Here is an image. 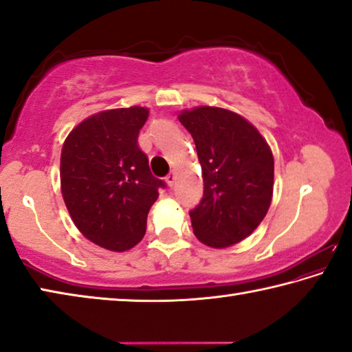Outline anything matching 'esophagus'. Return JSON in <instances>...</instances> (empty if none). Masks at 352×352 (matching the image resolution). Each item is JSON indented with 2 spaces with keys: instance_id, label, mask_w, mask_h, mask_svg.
<instances>
[{
  "instance_id": "1",
  "label": "esophagus",
  "mask_w": 352,
  "mask_h": 352,
  "mask_svg": "<svg viewBox=\"0 0 352 352\" xmlns=\"http://www.w3.org/2000/svg\"><path fill=\"white\" fill-rule=\"evenodd\" d=\"M166 183H168V186H174V183H175V172H170V174L166 177Z\"/></svg>"
}]
</instances>
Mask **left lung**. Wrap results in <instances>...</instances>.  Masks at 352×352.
Wrapping results in <instances>:
<instances>
[{
	"instance_id": "obj_1",
	"label": "left lung",
	"mask_w": 352,
	"mask_h": 352,
	"mask_svg": "<svg viewBox=\"0 0 352 352\" xmlns=\"http://www.w3.org/2000/svg\"><path fill=\"white\" fill-rule=\"evenodd\" d=\"M197 148L204 199L189 212L195 237L211 248L239 243L258 228L273 197L275 162L252 122L220 107L178 113Z\"/></svg>"
}]
</instances>
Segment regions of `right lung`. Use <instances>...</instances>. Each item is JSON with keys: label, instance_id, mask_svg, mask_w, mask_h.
I'll return each mask as SVG.
<instances>
[{"label": "right lung", "instance_id": "1", "mask_svg": "<svg viewBox=\"0 0 352 352\" xmlns=\"http://www.w3.org/2000/svg\"><path fill=\"white\" fill-rule=\"evenodd\" d=\"M148 109L133 105L88 116L60 155V189L77 230L110 252H127L146 234L147 214L164 182L152 175L138 135Z\"/></svg>", "mask_w": 352, "mask_h": 352}]
</instances>
